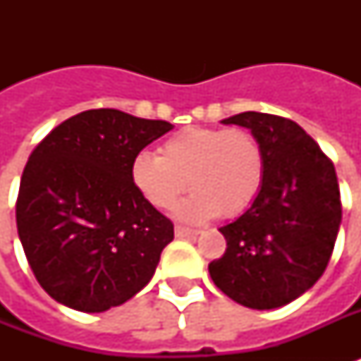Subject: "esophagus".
<instances>
[{
  "mask_svg": "<svg viewBox=\"0 0 361 361\" xmlns=\"http://www.w3.org/2000/svg\"><path fill=\"white\" fill-rule=\"evenodd\" d=\"M176 236L178 238H192V236H198V231H192V228H187V226H176L174 228Z\"/></svg>",
  "mask_w": 361,
  "mask_h": 361,
  "instance_id": "34e87169",
  "label": "esophagus"
}]
</instances>
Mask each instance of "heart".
I'll return each instance as SVG.
<instances>
[{
    "mask_svg": "<svg viewBox=\"0 0 361 361\" xmlns=\"http://www.w3.org/2000/svg\"><path fill=\"white\" fill-rule=\"evenodd\" d=\"M266 157L257 136L245 129L187 127L169 136L159 155L138 153L130 166L136 191L157 209H170L191 185L192 195L176 215L202 223L223 215L238 217L258 198Z\"/></svg>",
    "mask_w": 361,
    "mask_h": 361,
    "instance_id": "obj_1",
    "label": "heart"
}]
</instances>
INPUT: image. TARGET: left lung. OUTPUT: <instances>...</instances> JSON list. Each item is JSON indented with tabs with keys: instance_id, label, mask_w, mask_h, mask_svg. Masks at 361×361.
I'll use <instances>...</instances> for the list:
<instances>
[{
	"instance_id": "8db88e82",
	"label": "left lung",
	"mask_w": 361,
	"mask_h": 361,
	"mask_svg": "<svg viewBox=\"0 0 361 361\" xmlns=\"http://www.w3.org/2000/svg\"><path fill=\"white\" fill-rule=\"evenodd\" d=\"M223 123L257 136L266 176L251 208L219 228L226 251L209 262V275L240 305L283 307L307 292L330 262L341 225L336 169L296 121L241 112Z\"/></svg>"
}]
</instances>
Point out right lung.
<instances>
[{"label": "right lung", "instance_id": "obj_1", "mask_svg": "<svg viewBox=\"0 0 361 361\" xmlns=\"http://www.w3.org/2000/svg\"><path fill=\"white\" fill-rule=\"evenodd\" d=\"M170 129L121 110H86L31 152L16 226L35 279L56 302L103 313L149 283L174 225L136 191L130 166Z\"/></svg>", "mask_w": 361, "mask_h": 361}]
</instances>
